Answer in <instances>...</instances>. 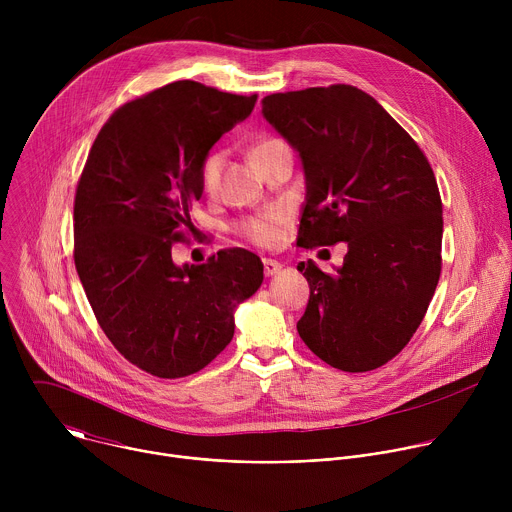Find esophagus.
I'll return each mask as SVG.
<instances>
[{"instance_id":"34e87169","label":"esophagus","mask_w":512,"mask_h":512,"mask_svg":"<svg viewBox=\"0 0 512 512\" xmlns=\"http://www.w3.org/2000/svg\"><path fill=\"white\" fill-rule=\"evenodd\" d=\"M279 271H281V263H279V261L269 259V257L263 259V273H265L267 277H271V275H275V273H279Z\"/></svg>"}]
</instances>
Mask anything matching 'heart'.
<instances>
[{
  "instance_id": "b5f03b06",
  "label": "heart",
  "mask_w": 512,
  "mask_h": 512,
  "mask_svg": "<svg viewBox=\"0 0 512 512\" xmlns=\"http://www.w3.org/2000/svg\"><path fill=\"white\" fill-rule=\"evenodd\" d=\"M281 143V139H263L259 141L253 148V158L259 156L263 150L271 148V145ZM223 166H225V154L223 152H210L202 164H200V186L206 194H216L218 186H221V174H223ZM287 221V214L281 208H269L263 210L259 214L247 216L243 221H239L235 225V233L257 245V247H273L279 239H281V229Z\"/></svg>"
}]
</instances>
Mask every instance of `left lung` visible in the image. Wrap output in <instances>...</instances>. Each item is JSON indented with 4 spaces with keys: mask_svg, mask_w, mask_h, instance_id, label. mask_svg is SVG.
<instances>
[{
    "mask_svg": "<svg viewBox=\"0 0 512 512\" xmlns=\"http://www.w3.org/2000/svg\"><path fill=\"white\" fill-rule=\"evenodd\" d=\"M261 107L304 164L298 247L348 243L336 273L298 265L310 283L298 332L330 367L375 371L407 346L440 281L433 170L415 139L352 85L273 93Z\"/></svg>",
    "mask_w": 512,
    "mask_h": 512,
    "instance_id": "8db88e82",
    "label": "left lung"
}]
</instances>
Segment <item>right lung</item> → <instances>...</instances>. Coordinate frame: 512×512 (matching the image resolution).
I'll return each instance as SVG.
<instances>
[{"instance_id": "add662e5", "label": "right lung", "mask_w": 512, "mask_h": 512, "mask_svg": "<svg viewBox=\"0 0 512 512\" xmlns=\"http://www.w3.org/2000/svg\"><path fill=\"white\" fill-rule=\"evenodd\" d=\"M255 101L196 81L145 93L107 119L79 178L72 255L87 300L111 344L154 377L204 369L263 281L261 259L241 247L200 265L172 261L202 196V160Z\"/></svg>"}]
</instances>
